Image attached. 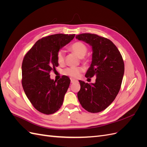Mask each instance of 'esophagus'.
<instances>
[{"label": "esophagus", "mask_w": 147, "mask_h": 147, "mask_svg": "<svg viewBox=\"0 0 147 147\" xmlns=\"http://www.w3.org/2000/svg\"><path fill=\"white\" fill-rule=\"evenodd\" d=\"M70 82H71V83H74V82H77V80H74V79L71 78V79H70Z\"/></svg>", "instance_id": "obj_1"}]
</instances>
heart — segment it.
Masks as SVG:
<instances>
[{
	"label": "heart",
	"mask_w": 147,
	"mask_h": 147,
	"mask_svg": "<svg viewBox=\"0 0 147 147\" xmlns=\"http://www.w3.org/2000/svg\"><path fill=\"white\" fill-rule=\"evenodd\" d=\"M70 49L74 51L78 57H81L82 63L84 65H87L90 63V60L88 57H84L88 52V47L84 43L82 42H76L74 43L70 47ZM56 60L57 63L60 65H63L65 63V52L63 50H60L57 53ZM84 70L82 67H68L63 71V74L66 76H69L72 78H77L80 76L81 74Z\"/></svg>",
	"instance_id": "obj_1"
}]
</instances>
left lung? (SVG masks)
I'll return each mask as SVG.
<instances>
[{
    "label": "left lung",
    "mask_w": 147,
    "mask_h": 147,
    "mask_svg": "<svg viewBox=\"0 0 147 147\" xmlns=\"http://www.w3.org/2000/svg\"><path fill=\"white\" fill-rule=\"evenodd\" d=\"M75 38L92 46V63L85 77H96L95 83L79 81L78 99L88 112L98 113L107 108L118 94L124 72V61L117 47L108 38L90 33Z\"/></svg>",
    "instance_id": "8db88e82"
}]
</instances>
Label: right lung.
Instances as JSON below:
<instances>
[{"mask_svg":"<svg viewBox=\"0 0 147 147\" xmlns=\"http://www.w3.org/2000/svg\"><path fill=\"white\" fill-rule=\"evenodd\" d=\"M75 34H57L43 37L25 55L22 63V86L34 107L50 115L63 105L70 83L63 76L57 81L50 78V72L58 66L57 53L74 38Z\"/></svg>","mask_w":147,"mask_h":147,"instance_id":"obj_1","label":"right lung"}]
</instances>
